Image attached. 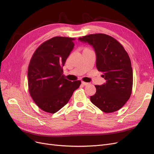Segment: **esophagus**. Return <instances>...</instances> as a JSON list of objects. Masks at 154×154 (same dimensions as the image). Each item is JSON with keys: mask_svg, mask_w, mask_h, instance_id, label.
I'll list each match as a JSON object with an SVG mask.
<instances>
[{"mask_svg": "<svg viewBox=\"0 0 154 154\" xmlns=\"http://www.w3.org/2000/svg\"><path fill=\"white\" fill-rule=\"evenodd\" d=\"M82 85H88V83H87V82H82Z\"/></svg>", "mask_w": 154, "mask_h": 154, "instance_id": "1", "label": "esophagus"}]
</instances>
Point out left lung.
<instances>
[{"mask_svg":"<svg viewBox=\"0 0 154 154\" xmlns=\"http://www.w3.org/2000/svg\"><path fill=\"white\" fill-rule=\"evenodd\" d=\"M78 40L94 48L96 67L106 80L103 85H95L96 92L91 96V102L105 113L118 110L132 93L133 71L128 53L118 40L105 34L88 35Z\"/></svg>","mask_w":154,"mask_h":154,"instance_id":"obj_1","label":"left lung"}]
</instances>
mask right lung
<instances>
[{
  "mask_svg": "<svg viewBox=\"0 0 154 154\" xmlns=\"http://www.w3.org/2000/svg\"><path fill=\"white\" fill-rule=\"evenodd\" d=\"M74 38L55 36L36 49L28 67L29 94L40 109L51 114L66 105L80 80L65 78L63 66L74 48Z\"/></svg>",
  "mask_w": 154,
  "mask_h": 154,
  "instance_id": "1",
  "label": "right lung"
}]
</instances>
